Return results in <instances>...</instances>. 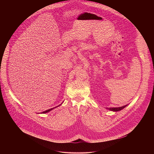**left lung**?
<instances>
[{"label":"left lung","instance_id":"1","mask_svg":"<svg viewBox=\"0 0 154 154\" xmlns=\"http://www.w3.org/2000/svg\"><path fill=\"white\" fill-rule=\"evenodd\" d=\"M128 104H127L126 106H122V107H110V108H106V109L110 110V111L116 112V111H119L123 110L124 108H125L126 106H128Z\"/></svg>","mask_w":154,"mask_h":154}]
</instances>
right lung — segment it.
<instances>
[{
	"label": "right lung",
	"instance_id": "1",
	"mask_svg": "<svg viewBox=\"0 0 154 154\" xmlns=\"http://www.w3.org/2000/svg\"><path fill=\"white\" fill-rule=\"evenodd\" d=\"M62 103L61 104H60L59 106H58L56 107H54V108H53V109H48V110H46V111H43V112H41V113H43V114H44V113H47V112H49V111H51V110H53L54 109H55V108H56V107H57L60 106V105H62Z\"/></svg>",
	"mask_w": 154,
	"mask_h": 154
}]
</instances>
